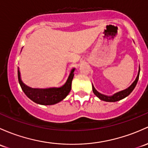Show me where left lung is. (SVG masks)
Segmentation results:
<instances>
[{
  "label": "left lung",
  "mask_w": 148,
  "mask_h": 148,
  "mask_svg": "<svg viewBox=\"0 0 148 148\" xmlns=\"http://www.w3.org/2000/svg\"><path fill=\"white\" fill-rule=\"evenodd\" d=\"M140 71V66H139V70H138V75H137V77L136 78V79H135L134 82H133V84H132L130 86L127 87V88H125V89L123 90V91H119V92L116 93V94L112 95V96H106V95L101 94V93H99V91H96V88H94V85L92 84L93 92H94V94L96 95L99 99H101V101H104L116 102V101H118L121 100V99H124V98H125L126 96H128V95L133 91V89H134L135 87L136 86L137 83H138V79H139Z\"/></svg>",
  "instance_id": "8db88e82"
}]
</instances>
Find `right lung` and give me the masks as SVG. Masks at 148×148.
<instances>
[{"label": "right lung", "instance_id": "obj_1", "mask_svg": "<svg viewBox=\"0 0 148 148\" xmlns=\"http://www.w3.org/2000/svg\"><path fill=\"white\" fill-rule=\"evenodd\" d=\"M75 68L71 69L64 84L59 88H33L26 86L21 79V73L18 68V77L22 90L30 100L41 105H54L66 97L71 88V82Z\"/></svg>", "mask_w": 148, "mask_h": 148}]
</instances>
